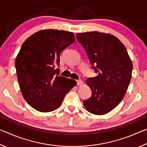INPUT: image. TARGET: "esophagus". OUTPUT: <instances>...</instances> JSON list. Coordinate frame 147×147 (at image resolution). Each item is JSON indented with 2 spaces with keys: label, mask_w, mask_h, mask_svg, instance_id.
Returning a JSON list of instances; mask_svg holds the SVG:
<instances>
[{
  "label": "esophagus",
  "mask_w": 147,
  "mask_h": 147,
  "mask_svg": "<svg viewBox=\"0 0 147 147\" xmlns=\"http://www.w3.org/2000/svg\"><path fill=\"white\" fill-rule=\"evenodd\" d=\"M77 85L78 86H82L83 85V82L81 80H76Z\"/></svg>",
  "instance_id": "1"
}]
</instances>
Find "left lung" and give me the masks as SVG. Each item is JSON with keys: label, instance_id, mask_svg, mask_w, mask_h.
Here are the masks:
<instances>
[{"label": "left lung", "instance_id": "8db88e82", "mask_svg": "<svg viewBox=\"0 0 147 147\" xmlns=\"http://www.w3.org/2000/svg\"><path fill=\"white\" fill-rule=\"evenodd\" d=\"M98 75L87 79L91 97L84 101L89 112L104 115L123 100L131 78L133 64L126 47L115 36L96 31L76 34Z\"/></svg>", "mask_w": 147, "mask_h": 147}]
</instances>
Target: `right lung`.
<instances>
[{
	"instance_id": "add662e5",
	"label": "right lung",
	"mask_w": 147,
	"mask_h": 147,
	"mask_svg": "<svg viewBox=\"0 0 147 147\" xmlns=\"http://www.w3.org/2000/svg\"><path fill=\"white\" fill-rule=\"evenodd\" d=\"M75 41L73 32L46 29L36 32L22 45L16 59L20 89L30 106L41 112L58 109L76 82L59 76V56Z\"/></svg>"
}]
</instances>
